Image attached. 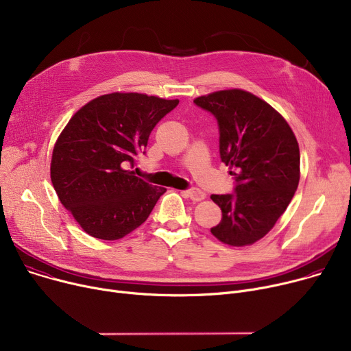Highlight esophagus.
<instances>
[{
    "label": "esophagus",
    "mask_w": 351,
    "mask_h": 351,
    "mask_svg": "<svg viewBox=\"0 0 351 351\" xmlns=\"http://www.w3.org/2000/svg\"><path fill=\"white\" fill-rule=\"evenodd\" d=\"M185 194H186L188 198H190L194 202H199V201L205 199V197H206V194L204 191L198 190V188H193V190H188V191H185Z\"/></svg>",
    "instance_id": "1"
}]
</instances>
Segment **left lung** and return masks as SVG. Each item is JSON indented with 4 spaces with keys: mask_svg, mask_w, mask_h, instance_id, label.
<instances>
[{
    "mask_svg": "<svg viewBox=\"0 0 351 351\" xmlns=\"http://www.w3.org/2000/svg\"><path fill=\"white\" fill-rule=\"evenodd\" d=\"M194 102L218 119L221 160L236 181L234 194L210 195L222 209L210 233L228 246H250L274 228L298 188V142L284 117L249 91H215Z\"/></svg>",
    "mask_w": 351,
    "mask_h": 351,
    "instance_id": "8db88e82",
    "label": "left lung"
}]
</instances>
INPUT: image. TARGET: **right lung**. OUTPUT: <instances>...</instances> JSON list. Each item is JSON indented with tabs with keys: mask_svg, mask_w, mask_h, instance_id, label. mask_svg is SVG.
I'll list each match as a JSON object with an SVG mask.
<instances>
[{
	"mask_svg": "<svg viewBox=\"0 0 351 351\" xmlns=\"http://www.w3.org/2000/svg\"><path fill=\"white\" fill-rule=\"evenodd\" d=\"M177 105L178 99L111 93L87 102L64 126L53 147L50 178L86 233L118 240L149 218L166 188L143 181L129 166Z\"/></svg>",
	"mask_w": 351,
	"mask_h": 351,
	"instance_id": "1",
	"label": "right lung"
}]
</instances>
